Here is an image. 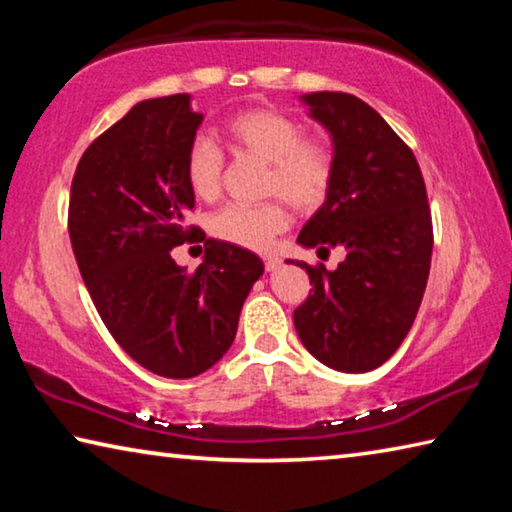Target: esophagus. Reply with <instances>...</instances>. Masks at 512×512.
I'll use <instances>...</instances> for the list:
<instances>
[{"label": "esophagus", "mask_w": 512, "mask_h": 512, "mask_svg": "<svg viewBox=\"0 0 512 512\" xmlns=\"http://www.w3.org/2000/svg\"><path fill=\"white\" fill-rule=\"evenodd\" d=\"M264 266H266V271H275V268L280 266V257L266 255V257H264Z\"/></svg>", "instance_id": "esophagus-1"}]
</instances>
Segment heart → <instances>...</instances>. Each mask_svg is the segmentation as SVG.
Segmentation results:
<instances>
[{"instance_id":"obj_1","label":"heart","mask_w":512,"mask_h":512,"mask_svg":"<svg viewBox=\"0 0 512 512\" xmlns=\"http://www.w3.org/2000/svg\"><path fill=\"white\" fill-rule=\"evenodd\" d=\"M300 121L271 108L244 110L225 124V137L235 153L264 162V196L287 201L298 212H314L327 201L334 183V155L325 142L302 137ZM225 158L205 137L192 142L185 155V178L196 198L212 203L223 192ZM282 201L257 207L230 205L216 212L210 232L221 241L248 250L271 248L289 228V210Z\"/></svg>"}]
</instances>
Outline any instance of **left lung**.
Wrapping results in <instances>:
<instances>
[{"instance_id":"8db88e82","label":"left lung","mask_w":512,"mask_h":512,"mask_svg":"<svg viewBox=\"0 0 512 512\" xmlns=\"http://www.w3.org/2000/svg\"><path fill=\"white\" fill-rule=\"evenodd\" d=\"M300 99L332 137L334 183L298 244L316 248L318 257L343 248L345 259L336 271L287 259L314 284L293 311V325L327 368L368 372L400 348L427 289V187L413 151L366 101L345 92Z\"/></svg>"}]
</instances>
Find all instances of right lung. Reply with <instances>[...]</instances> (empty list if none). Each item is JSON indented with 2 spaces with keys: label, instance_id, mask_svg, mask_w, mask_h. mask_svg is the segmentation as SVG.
Wrapping results in <instances>:
<instances>
[{
  "label": "right lung",
  "instance_id": "1",
  "mask_svg": "<svg viewBox=\"0 0 512 512\" xmlns=\"http://www.w3.org/2000/svg\"><path fill=\"white\" fill-rule=\"evenodd\" d=\"M201 121L189 94L140 101L85 149L69 194V239L101 320L128 357L169 379L230 350L264 273L255 253L185 225V155ZM185 240L206 241L194 274L170 257Z\"/></svg>",
  "mask_w": 512,
  "mask_h": 512
}]
</instances>
